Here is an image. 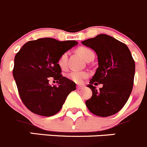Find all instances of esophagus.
Segmentation results:
<instances>
[{"label":"esophagus","mask_w":147,"mask_h":147,"mask_svg":"<svg viewBox=\"0 0 147 147\" xmlns=\"http://www.w3.org/2000/svg\"><path fill=\"white\" fill-rule=\"evenodd\" d=\"M83 88V86L82 85H77L76 86V89L77 90H81V89Z\"/></svg>","instance_id":"34e87169"}]
</instances>
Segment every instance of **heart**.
<instances>
[{
    "instance_id": "heart-1",
    "label": "heart",
    "mask_w": 147,
    "mask_h": 147,
    "mask_svg": "<svg viewBox=\"0 0 147 147\" xmlns=\"http://www.w3.org/2000/svg\"><path fill=\"white\" fill-rule=\"evenodd\" d=\"M79 55L85 60H89L90 58L95 57V54L92 50L87 47H81L77 49ZM68 53L67 52H63L57 60V64L61 69H65L67 66V60H68ZM90 74L87 71H71L68 74V78L76 84H81L83 81L89 77Z\"/></svg>"
}]
</instances>
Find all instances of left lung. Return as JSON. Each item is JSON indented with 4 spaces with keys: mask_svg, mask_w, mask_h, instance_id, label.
Masks as SVG:
<instances>
[{
    "mask_svg": "<svg viewBox=\"0 0 147 147\" xmlns=\"http://www.w3.org/2000/svg\"><path fill=\"white\" fill-rule=\"evenodd\" d=\"M97 54L98 68L87 87L92 95L85 102L90 112L99 117L115 114L125 105L132 92L135 61L124 43L106 34L82 41ZM103 84L98 90L94 85Z\"/></svg>",
    "mask_w": 147,
    "mask_h": 147,
    "instance_id": "8db88e82",
    "label": "left lung"
}]
</instances>
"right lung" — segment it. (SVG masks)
Listing matches in <instances>:
<instances>
[{
    "mask_svg": "<svg viewBox=\"0 0 147 147\" xmlns=\"http://www.w3.org/2000/svg\"><path fill=\"white\" fill-rule=\"evenodd\" d=\"M77 44L44 38L25 43L17 52L13 76L22 101L30 111L44 117L55 115L76 90V84L61 74L57 60ZM51 77L58 80L57 86L49 84Z\"/></svg>",
    "mask_w": 147,
    "mask_h": 147,
    "instance_id": "add662e5",
    "label": "right lung"
}]
</instances>
